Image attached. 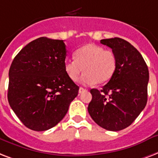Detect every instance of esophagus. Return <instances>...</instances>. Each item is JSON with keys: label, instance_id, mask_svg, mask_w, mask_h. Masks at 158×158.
Masks as SVG:
<instances>
[{"label": "esophagus", "instance_id": "obj_1", "mask_svg": "<svg viewBox=\"0 0 158 158\" xmlns=\"http://www.w3.org/2000/svg\"><path fill=\"white\" fill-rule=\"evenodd\" d=\"M85 90H85V88H83V87L79 88V93H80V94H81V93H83L84 91H85Z\"/></svg>", "mask_w": 158, "mask_h": 158}]
</instances>
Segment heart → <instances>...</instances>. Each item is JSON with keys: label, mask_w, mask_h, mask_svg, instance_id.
<instances>
[{"label": "heart", "mask_w": 158, "mask_h": 158, "mask_svg": "<svg viewBox=\"0 0 158 158\" xmlns=\"http://www.w3.org/2000/svg\"><path fill=\"white\" fill-rule=\"evenodd\" d=\"M74 60H66L64 70L72 81H77L83 72L81 81L83 84H102L108 81L116 70L117 59L110 50L89 44L74 52Z\"/></svg>", "instance_id": "obj_1"}]
</instances>
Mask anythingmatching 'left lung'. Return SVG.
<instances>
[{
	"label": "left lung",
	"mask_w": 158,
	"mask_h": 158,
	"mask_svg": "<svg viewBox=\"0 0 158 158\" xmlns=\"http://www.w3.org/2000/svg\"><path fill=\"white\" fill-rule=\"evenodd\" d=\"M115 54L117 67L101 90L91 89L90 117L101 128L119 131L129 127L146 106L148 68L141 53L120 38L101 40Z\"/></svg>",
	"instance_id": "8db88e82"
}]
</instances>
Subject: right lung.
Masks as SVG:
<instances>
[{
    "mask_svg": "<svg viewBox=\"0 0 158 158\" xmlns=\"http://www.w3.org/2000/svg\"><path fill=\"white\" fill-rule=\"evenodd\" d=\"M63 40L39 38L15 57L9 70L8 101L19 120L35 131L57 125L77 97L79 86L64 70Z\"/></svg>",
    "mask_w": 158,
    "mask_h": 158,
    "instance_id": "1",
    "label": "right lung"
}]
</instances>
